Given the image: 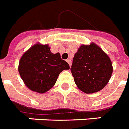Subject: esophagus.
Returning <instances> with one entry per match:
<instances>
[{"label":"esophagus","mask_w":129,"mask_h":129,"mask_svg":"<svg viewBox=\"0 0 129 129\" xmlns=\"http://www.w3.org/2000/svg\"><path fill=\"white\" fill-rule=\"evenodd\" d=\"M67 62L68 63V64L70 65V67L71 66V65H72V61L70 59H67Z\"/></svg>","instance_id":"obj_1"}]
</instances>
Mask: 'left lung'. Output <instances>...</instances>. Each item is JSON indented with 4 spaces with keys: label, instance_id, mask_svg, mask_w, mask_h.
<instances>
[{
    "label": "left lung",
    "instance_id": "left-lung-1",
    "mask_svg": "<svg viewBox=\"0 0 129 129\" xmlns=\"http://www.w3.org/2000/svg\"><path fill=\"white\" fill-rule=\"evenodd\" d=\"M71 72L76 86L85 93H94L106 86L113 72L110 58L97 45H82L74 55Z\"/></svg>",
    "mask_w": 129,
    "mask_h": 129
}]
</instances>
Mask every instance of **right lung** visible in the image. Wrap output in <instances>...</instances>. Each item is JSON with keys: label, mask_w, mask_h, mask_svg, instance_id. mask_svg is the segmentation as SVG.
<instances>
[{"label": "right lung", "mask_w": 129, "mask_h": 129, "mask_svg": "<svg viewBox=\"0 0 129 129\" xmlns=\"http://www.w3.org/2000/svg\"><path fill=\"white\" fill-rule=\"evenodd\" d=\"M49 45L36 43L23 54L18 71L27 88L45 93L55 85L60 72L70 66L61 59L60 54L52 53Z\"/></svg>", "instance_id": "obj_1"}]
</instances>
